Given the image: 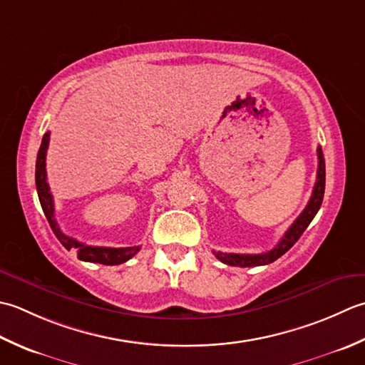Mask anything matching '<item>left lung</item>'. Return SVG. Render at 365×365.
<instances>
[{
    "label": "left lung",
    "instance_id": "obj_1",
    "mask_svg": "<svg viewBox=\"0 0 365 365\" xmlns=\"http://www.w3.org/2000/svg\"><path fill=\"white\" fill-rule=\"evenodd\" d=\"M318 154V170H317V181L314 185V192H312V197L306 206V210L301 212L299 217H297L293 225L289 227L285 235L282 236V240L276 247L271 250L264 252V254H257V255H247V254H224V252H214V255L217 257L222 263L230 264V266H241V267H250V266H263L276 262L277 258L288 252L293 247L294 242L299 240L301 235L306 232V228L317 215L319 206L323 203L324 197V184H326V168H324V158L322 148L318 146L317 150Z\"/></svg>",
    "mask_w": 365,
    "mask_h": 365
}]
</instances>
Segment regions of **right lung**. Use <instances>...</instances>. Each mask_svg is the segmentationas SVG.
Listing matches in <instances>:
<instances>
[{"label": "right lung", "instance_id": "add662e5", "mask_svg": "<svg viewBox=\"0 0 365 365\" xmlns=\"http://www.w3.org/2000/svg\"><path fill=\"white\" fill-rule=\"evenodd\" d=\"M50 141V132L43 133L42 143L37 153L36 159V189L37 195H39V202L42 206V211L46 214L48 224L53 230L58 241L61 242L68 250H76L77 257L81 262H91V263H101V264H121L128 262L129 258L137 254L140 250V245H133V247H96V245H86L80 242L73 237L68 236L61 232V228L55 220V203L53 195H51L48 182H47V172H46V155L47 148Z\"/></svg>", "mask_w": 365, "mask_h": 365}]
</instances>
